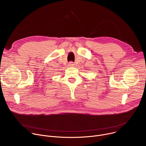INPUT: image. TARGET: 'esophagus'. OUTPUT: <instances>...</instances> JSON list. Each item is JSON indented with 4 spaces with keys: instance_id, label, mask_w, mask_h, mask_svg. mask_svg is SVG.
<instances>
[{
    "instance_id": "34e87169",
    "label": "esophagus",
    "mask_w": 146,
    "mask_h": 146,
    "mask_svg": "<svg viewBox=\"0 0 146 146\" xmlns=\"http://www.w3.org/2000/svg\"><path fill=\"white\" fill-rule=\"evenodd\" d=\"M69 66H74V63L73 62H70L69 63Z\"/></svg>"
}]
</instances>
